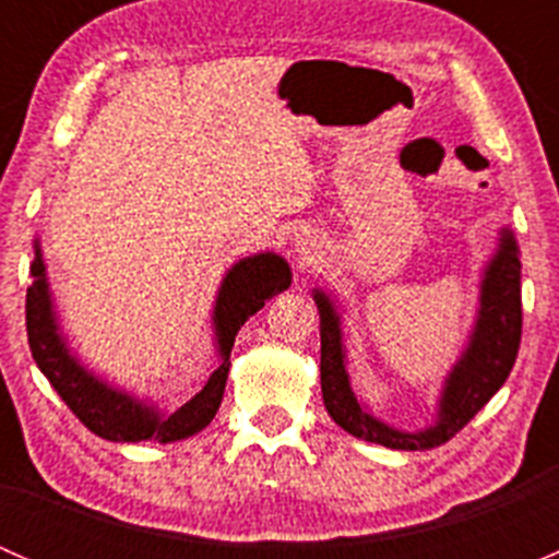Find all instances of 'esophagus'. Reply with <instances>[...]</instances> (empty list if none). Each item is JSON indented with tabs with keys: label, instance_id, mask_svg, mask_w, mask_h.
Returning <instances> with one entry per match:
<instances>
[{
	"label": "esophagus",
	"instance_id": "34e87169",
	"mask_svg": "<svg viewBox=\"0 0 559 559\" xmlns=\"http://www.w3.org/2000/svg\"><path fill=\"white\" fill-rule=\"evenodd\" d=\"M295 257L302 267L316 262V257H319V238H316V233H311V229L295 233Z\"/></svg>",
	"mask_w": 559,
	"mask_h": 559
}]
</instances>
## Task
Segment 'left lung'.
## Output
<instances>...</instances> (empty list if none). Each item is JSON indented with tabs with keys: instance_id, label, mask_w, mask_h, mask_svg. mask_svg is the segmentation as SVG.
Wrapping results in <instances>:
<instances>
[{
	"instance_id": "1",
	"label": "left lung",
	"mask_w": 559,
	"mask_h": 559,
	"mask_svg": "<svg viewBox=\"0 0 559 559\" xmlns=\"http://www.w3.org/2000/svg\"><path fill=\"white\" fill-rule=\"evenodd\" d=\"M321 330V397L326 414L352 436L381 443L386 449H436L452 441L456 432L492 400V394L509 379L516 362L522 337V262L520 246L506 227L500 233L498 251L484 267L478 313L467 337L465 352L443 384L438 400L436 425L419 432H403L376 419L354 394L346 373V348H343L341 313L335 302L321 289H313Z\"/></svg>"
}]
</instances>
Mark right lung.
Segmentation results:
<instances>
[{
	"label": "right lung",
	"mask_w": 559,
	"mask_h": 559,
	"mask_svg": "<svg viewBox=\"0 0 559 559\" xmlns=\"http://www.w3.org/2000/svg\"><path fill=\"white\" fill-rule=\"evenodd\" d=\"M29 273L35 281L26 292V335H29V348L37 368L43 370L50 386L59 392V397L70 405L72 414L94 436L116 443H170L194 436L202 427L211 425L218 405H222L224 386H227L229 354H233L235 335L246 324L248 316L264 308L270 297L289 289L292 284L289 264L273 251L253 253V257H246L238 264H233V270L224 275L216 308H213L218 368L213 370L207 384L189 403H183L173 414H162L154 405L97 379L92 370L78 362V357L64 343V335L59 332L53 297H50L48 278H45L39 240H35V262H32Z\"/></svg>",
	"instance_id": "obj_1"
}]
</instances>
